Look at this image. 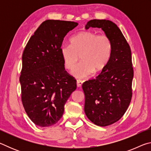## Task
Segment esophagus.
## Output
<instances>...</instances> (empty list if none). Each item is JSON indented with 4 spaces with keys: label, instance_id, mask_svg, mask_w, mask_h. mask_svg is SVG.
<instances>
[{
    "label": "esophagus",
    "instance_id": "1",
    "mask_svg": "<svg viewBox=\"0 0 151 151\" xmlns=\"http://www.w3.org/2000/svg\"><path fill=\"white\" fill-rule=\"evenodd\" d=\"M83 81L78 80L77 81H76V85H77L78 87H81L82 85H83Z\"/></svg>",
    "mask_w": 151,
    "mask_h": 151
}]
</instances>
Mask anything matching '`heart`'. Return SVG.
I'll list each match as a JSON object with an SVG mask.
<instances>
[{"instance_id": "b5f03b06", "label": "heart", "mask_w": 151, "mask_h": 151, "mask_svg": "<svg viewBox=\"0 0 151 151\" xmlns=\"http://www.w3.org/2000/svg\"><path fill=\"white\" fill-rule=\"evenodd\" d=\"M70 45L61 46L60 52L64 65L71 70L79 60L82 63L74 68L72 75L78 78L101 72L106 67L112 52V40L108 35H98L87 30L78 33L70 39Z\"/></svg>"}]
</instances>
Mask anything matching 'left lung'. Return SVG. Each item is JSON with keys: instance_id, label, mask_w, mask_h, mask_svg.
<instances>
[{"instance_id": "8db88e82", "label": "left lung", "mask_w": 151, "mask_h": 151, "mask_svg": "<svg viewBox=\"0 0 151 151\" xmlns=\"http://www.w3.org/2000/svg\"><path fill=\"white\" fill-rule=\"evenodd\" d=\"M101 29L111 38L112 52L109 63L96 78L83 84L85 112L90 121L106 127L118 121L132 99L134 72L129 43L116 24L109 20H91L85 29Z\"/></svg>"}]
</instances>
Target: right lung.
<instances>
[{
	"label": "right lung",
	"instance_id": "right-lung-1",
	"mask_svg": "<svg viewBox=\"0 0 151 151\" xmlns=\"http://www.w3.org/2000/svg\"><path fill=\"white\" fill-rule=\"evenodd\" d=\"M78 23L47 20L31 36L23 51L19 81L25 112L36 125L47 127L62 117L65 104L76 88L65 70L60 49L67 33Z\"/></svg>",
	"mask_w": 151,
	"mask_h": 151
}]
</instances>
